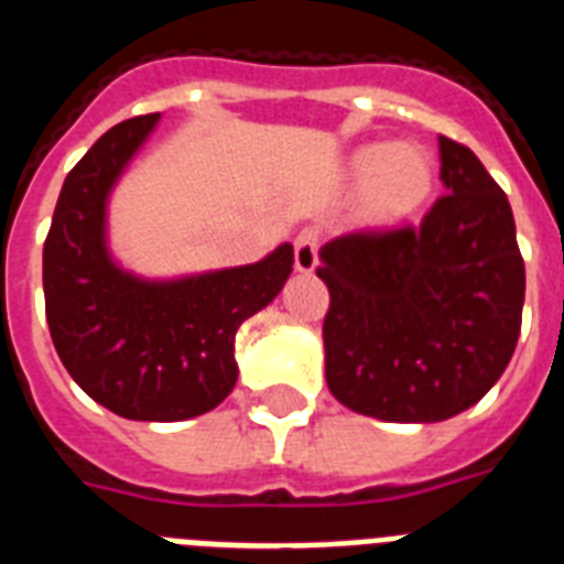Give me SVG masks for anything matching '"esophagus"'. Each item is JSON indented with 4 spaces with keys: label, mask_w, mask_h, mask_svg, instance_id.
Instances as JSON below:
<instances>
[{
    "label": "esophagus",
    "mask_w": 564,
    "mask_h": 564,
    "mask_svg": "<svg viewBox=\"0 0 564 564\" xmlns=\"http://www.w3.org/2000/svg\"><path fill=\"white\" fill-rule=\"evenodd\" d=\"M317 253H319V236L317 229H303L294 238V268L300 273H311L317 268Z\"/></svg>",
    "instance_id": "esophagus-1"
}]
</instances>
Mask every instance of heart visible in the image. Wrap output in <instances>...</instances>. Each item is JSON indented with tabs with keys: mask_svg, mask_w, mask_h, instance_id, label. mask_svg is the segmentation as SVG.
Wrapping results in <instances>:
<instances>
[{
	"mask_svg": "<svg viewBox=\"0 0 564 564\" xmlns=\"http://www.w3.org/2000/svg\"><path fill=\"white\" fill-rule=\"evenodd\" d=\"M349 177L360 186V215L372 227H390L416 215L434 192L436 169L416 145H364L349 156Z\"/></svg>",
	"mask_w": 564,
	"mask_h": 564,
	"instance_id": "heart-1",
	"label": "heart"
}]
</instances>
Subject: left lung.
Masks as SVG:
<instances>
[{
  "label": "left lung",
  "instance_id": "obj_1",
  "mask_svg": "<svg viewBox=\"0 0 564 564\" xmlns=\"http://www.w3.org/2000/svg\"><path fill=\"white\" fill-rule=\"evenodd\" d=\"M448 195L419 227L360 229L319 250L326 384L384 422H443L484 399L516 352L524 259L501 186L440 137Z\"/></svg>",
  "mask_w": 564,
  "mask_h": 564
}]
</instances>
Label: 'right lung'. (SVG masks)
<instances>
[{
    "label": "right lung",
    "instance_id": "obj_1",
    "mask_svg": "<svg viewBox=\"0 0 564 564\" xmlns=\"http://www.w3.org/2000/svg\"><path fill=\"white\" fill-rule=\"evenodd\" d=\"M160 112L110 128L66 174L43 245L54 349L89 399L137 422H180L236 387V332L282 291L294 247L245 268L145 282L110 259L107 195Z\"/></svg>",
    "mask_w": 564,
    "mask_h": 564
}]
</instances>
